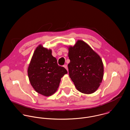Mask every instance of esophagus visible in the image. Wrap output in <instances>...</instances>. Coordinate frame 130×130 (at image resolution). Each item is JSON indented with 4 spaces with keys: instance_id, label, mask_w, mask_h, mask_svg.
I'll return each instance as SVG.
<instances>
[{
    "instance_id": "obj_1",
    "label": "esophagus",
    "mask_w": 130,
    "mask_h": 130,
    "mask_svg": "<svg viewBox=\"0 0 130 130\" xmlns=\"http://www.w3.org/2000/svg\"><path fill=\"white\" fill-rule=\"evenodd\" d=\"M64 67L65 69H66V70L68 71V67H67V65H64Z\"/></svg>"
}]
</instances>
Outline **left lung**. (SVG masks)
I'll use <instances>...</instances> for the list:
<instances>
[{
	"mask_svg": "<svg viewBox=\"0 0 130 130\" xmlns=\"http://www.w3.org/2000/svg\"><path fill=\"white\" fill-rule=\"evenodd\" d=\"M69 74L76 89L89 94L100 86L104 75V66L100 56L86 43L79 40L68 48Z\"/></svg>",
	"mask_w": 130,
	"mask_h": 130,
	"instance_id": "left-lung-1",
	"label": "left lung"
}]
</instances>
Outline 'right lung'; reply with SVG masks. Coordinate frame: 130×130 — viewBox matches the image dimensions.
<instances>
[{
	"mask_svg": "<svg viewBox=\"0 0 130 130\" xmlns=\"http://www.w3.org/2000/svg\"><path fill=\"white\" fill-rule=\"evenodd\" d=\"M31 85L38 93L49 96L57 90L61 78L67 71L59 66L51 50L39 45L35 49L28 68Z\"/></svg>",
	"mask_w": 130,
	"mask_h": 130,
	"instance_id": "1",
	"label": "right lung"
}]
</instances>
